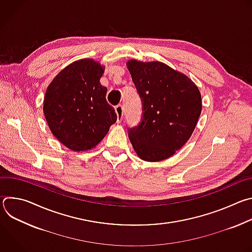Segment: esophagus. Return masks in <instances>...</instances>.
<instances>
[{
	"label": "esophagus",
	"instance_id": "34e87169",
	"mask_svg": "<svg viewBox=\"0 0 252 252\" xmlns=\"http://www.w3.org/2000/svg\"><path fill=\"white\" fill-rule=\"evenodd\" d=\"M115 110H116V113L118 116V123H121L123 120V117H124V107L122 104H118L115 107Z\"/></svg>",
	"mask_w": 252,
	"mask_h": 252
}]
</instances>
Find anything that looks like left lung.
I'll list each match as a JSON object with an SVG mask.
<instances>
[{"label":"left lung","mask_w":252,"mask_h":252,"mask_svg":"<svg viewBox=\"0 0 252 252\" xmlns=\"http://www.w3.org/2000/svg\"><path fill=\"white\" fill-rule=\"evenodd\" d=\"M142 101L140 124L128 130L137 157L160 161L172 157L191 136L202 102L196 85L161 62L126 63Z\"/></svg>","instance_id":"1"}]
</instances>
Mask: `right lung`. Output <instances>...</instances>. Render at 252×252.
Returning a JSON list of instances; mask_svg holds the SVG:
<instances>
[{"instance_id":"right-lung-1","label":"right lung","mask_w":252,"mask_h":252,"mask_svg":"<svg viewBox=\"0 0 252 252\" xmlns=\"http://www.w3.org/2000/svg\"><path fill=\"white\" fill-rule=\"evenodd\" d=\"M104 66L93 59L71 63L54 78L46 91L44 115L52 133L74 152L95 148L117 122L99 80Z\"/></svg>"}]
</instances>
